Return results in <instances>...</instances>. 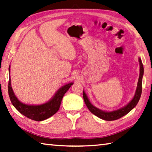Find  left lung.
<instances>
[{
    "instance_id": "left-lung-1",
    "label": "left lung",
    "mask_w": 152,
    "mask_h": 152,
    "mask_svg": "<svg viewBox=\"0 0 152 152\" xmlns=\"http://www.w3.org/2000/svg\"><path fill=\"white\" fill-rule=\"evenodd\" d=\"M139 63H140V76L138 81V85H137V88L136 90V93L133 99L131 100L129 103L123 107L122 108H120V109L113 110V111H104L100 110L99 108H96L91 104V102L88 100L87 94L83 91V99L85 102V104L87 105L88 110L91 111L94 115L96 116L99 118H101L102 120L107 121H115L118 118H121V117L124 116L126 114H127L128 113L133 109V108L136 107L138 104L139 100L140 99L142 94V77L144 75V66H143L142 60L139 58Z\"/></svg>"
}]
</instances>
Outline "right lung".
Wrapping results in <instances>:
<instances>
[{"instance_id": "1", "label": "right lung", "mask_w": 152, "mask_h": 152, "mask_svg": "<svg viewBox=\"0 0 152 152\" xmlns=\"http://www.w3.org/2000/svg\"><path fill=\"white\" fill-rule=\"evenodd\" d=\"M10 66H9L10 75ZM73 83H70L62 86L54 94V96L49 101L44 104L39 105H30L22 103L17 99L14 91L11 87L10 76L9 75V81H8V94L12 105L19 113L27 118L34 120L36 121H42L55 114L58 111L61 104L63 97L65 93L69 90Z\"/></svg>"}]
</instances>
